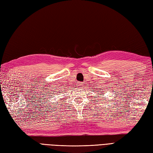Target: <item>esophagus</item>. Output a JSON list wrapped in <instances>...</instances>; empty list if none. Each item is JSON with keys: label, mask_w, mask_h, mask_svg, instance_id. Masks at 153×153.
Returning a JSON list of instances; mask_svg holds the SVG:
<instances>
[{"label": "esophagus", "mask_w": 153, "mask_h": 153, "mask_svg": "<svg viewBox=\"0 0 153 153\" xmlns=\"http://www.w3.org/2000/svg\"><path fill=\"white\" fill-rule=\"evenodd\" d=\"M82 86H83V83H79V84H78V87H79V88H82Z\"/></svg>", "instance_id": "esophagus-1"}]
</instances>
